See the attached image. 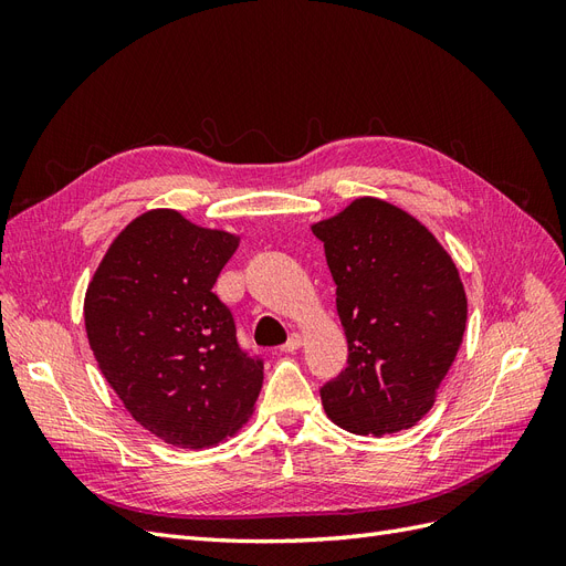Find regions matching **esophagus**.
<instances>
[{
  "label": "esophagus",
  "instance_id": "esophagus-1",
  "mask_svg": "<svg viewBox=\"0 0 566 566\" xmlns=\"http://www.w3.org/2000/svg\"><path fill=\"white\" fill-rule=\"evenodd\" d=\"M302 347V335H290V339L285 342V345L281 347V352H285V354H293V352H297Z\"/></svg>",
  "mask_w": 566,
  "mask_h": 566
}]
</instances>
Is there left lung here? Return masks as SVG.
<instances>
[{"instance_id":"obj_1","label":"left lung","mask_w":566,"mask_h":566,"mask_svg":"<svg viewBox=\"0 0 566 566\" xmlns=\"http://www.w3.org/2000/svg\"><path fill=\"white\" fill-rule=\"evenodd\" d=\"M312 231L349 347L347 368L321 389L325 413L354 434L408 430L432 410L465 335L458 266L422 221L380 198H356Z\"/></svg>"}]
</instances>
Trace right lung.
Wrapping results in <instances>:
<instances>
[{"label": "right lung", "mask_w": 566, "mask_h": 566, "mask_svg": "<svg viewBox=\"0 0 566 566\" xmlns=\"http://www.w3.org/2000/svg\"><path fill=\"white\" fill-rule=\"evenodd\" d=\"M241 235L177 210H148L119 231L84 295V328L104 378L144 430L205 449L248 422L262 358L235 339L212 287Z\"/></svg>", "instance_id": "obj_1"}]
</instances>
